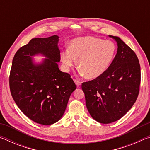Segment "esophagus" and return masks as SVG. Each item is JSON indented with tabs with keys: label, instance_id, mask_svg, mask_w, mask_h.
I'll use <instances>...</instances> for the list:
<instances>
[{
	"label": "esophagus",
	"instance_id": "34e87169",
	"mask_svg": "<svg viewBox=\"0 0 150 150\" xmlns=\"http://www.w3.org/2000/svg\"><path fill=\"white\" fill-rule=\"evenodd\" d=\"M74 81H75V83H76V85H77V87H79V86L81 85V81H79V80L75 79V80H74Z\"/></svg>",
	"mask_w": 150,
	"mask_h": 150
}]
</instances>
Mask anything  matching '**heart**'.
Masks as SVG:
<instances>
[{"label":"heart","mask_w":150,"mask_h":150,"mask_svg":"<svg viewBox=\"0 0 150 150\" xmlns=\"http://www.w3.org/2000/svg\"><path fill=\"white\" fill-rule=\"evenodd\" d=\"M116 47L110 40L84 36L70 42L68 50L62 54V62L66 69L73 67L76 60L81 74L90 79H96L110 67L115 58Z\"/></svg>","instance_id":"b5f03b06"}]
</instances>
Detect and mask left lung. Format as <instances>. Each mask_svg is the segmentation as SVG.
<instances>
[{
	"mask_svg": "<svg viewBox=\"0 0 150 150\" xmlns=\"http://www.w3.org/2000/svg\"><path fill=\"white\" fill-rule=\"evenodd\" d=\"M109 36L117 42L115 59L105 73L81 85L88 112L102 124L118 120L130 110L138 98L141 79L135 52L120 38Z\"/></svg>",
	"mask_w": 150,
	"mask_h": 150,
	"instance_id": "8db88e82",
	"label": "left lung"
}]
</instances>
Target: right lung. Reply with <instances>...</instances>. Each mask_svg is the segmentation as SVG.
<instances>
[{"label": "right lung", "instance_id": "right-lung-1", "mask_svg": "<svg viewBox=\"0 0 150 150\" xmlns=\"http://www.w3.org/2000/svg\"><path fill=\"white\" fill-rule=\"evenodd\" d=\"M59 38L32 39L16 52L10 73V89L17 106L30 120L43 125L60 120L77 88L69 73L58 67ZM38 54L47 58L36 64L32 56Z\"/></svg>", "mask_w": 150, "mask_h": 150}]
</instances>
